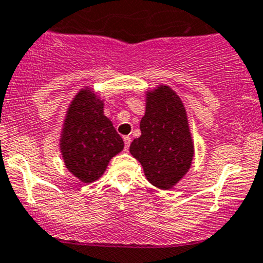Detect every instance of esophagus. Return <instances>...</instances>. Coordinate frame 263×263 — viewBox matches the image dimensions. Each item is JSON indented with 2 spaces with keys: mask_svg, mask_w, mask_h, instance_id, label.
Wrapping results in <instances>:
<instances>
[{
  "mask_svg": "<svg viewBox=\"0 0 263 263\" xmlns=\"http://www.w3.org/2000/svg\"><path fill=\"white\" fill-rule=\"evenodd\" d=\"M123 140H124V148H126V151H127V149L129 148V144H131V137L124 136Z\"/></svg>",
  "mask_w": 263,
  "mask_h": 263,
  "instance_id": "obj_1",
  "label": "esophagus"
}]
</instances>
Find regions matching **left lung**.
I'll return each instance as SVG.
<instances>
[{
    "label": "left lung",
    "instance_id": "8db88e82",
    "mask_svg": "<svg viewBox=\"0 0 263 263\" xmlns=\"http://www.w3.org/2000/svg\"><path fill=\"white\" fill-rule=\"evenodd\" d=\"M141 136L129 146L146 179L159 190H170L188 173L195 148L188 118L179 96L167 85L146 92Z\"/></svg>",
    "mask_w": 263,
    "mask_h": 263
}]
</instances>
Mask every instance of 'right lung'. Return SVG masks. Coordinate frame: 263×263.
Masks as SVG:
<instances>
[{"instance_id":"add662e5","label":"right lung","mask_w":263,"mask_h":263,"mask_svg":"<svg viewBox=\"0 0 263 263\" xmlns=\"http://www.w3.org/2000/svg\"><path fill=\"white\" fill-rule=\"evenodd\" d=\"M60 148L67 170L83 183L101 178L110 159L123 151V140L104 115V101L90 88L80 90L71 101Z\"/></svg>"}]
</instances>
